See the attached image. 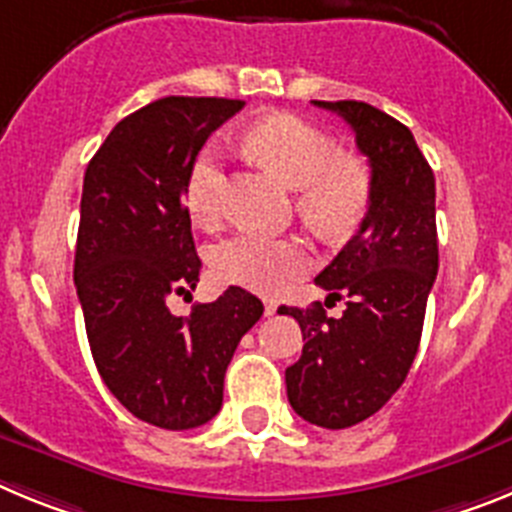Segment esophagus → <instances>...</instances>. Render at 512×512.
Instances as JSON below:
<instances>
[{"label":"esophagus","instance_id":"obj_1","mask_svg":"<svg viewBox=\"0 0 512 512\" xmlns=\"http://www.w3.org/2000/svg\"><path fill=\"white\" fill-rule=\"evenodd\" d=\"M277 302H274V300H266L264 302V312H266V315H269V318H271V315H274V312H277Z\"/></svg>","mask_w":512,"mask_h":512}]
</instances>
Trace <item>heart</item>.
Here are the masks:
<instances>
[{
    "instance_id": "1",
    "label": "heart",
    "mask_w": 512,
    "mask_h": 512,
    "mask_svg": "<svg viewBox=\"0 0 512 512\" xmlns=\"http://www.w3.org/2000/svg\"><path fill=\"white\" fill-rule=\"evenodd\" d=\"M241 146L253 161L297 189V210L325 238H343L361 223L372 176L359 158L338 156L336 143L320 128L295 115H271L241 135ZM225 169L217 146L202 148L189 166L184 205L197 225H215L223 215ZM215 277L223 284L274 295L302 277L312 264L307 246L297 238L235 233L210 253Z\"/></svg>"
}]
</instances>
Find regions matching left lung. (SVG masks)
<instances>
[{
  "mask_svg": "<svg viewBox=\"0 0 512 512\" xmlns=\"http://www.w3.org/2000/svg\"><path fill=\"white\" fill-rule=\"evenodd\" d=\"M356 133L372 166L369 210L359 230L315 284L341 318L320 302L307 310L282 305L302 328L300 361L284 372L289 405L320 428H348L387 405L408 377L423 333L425 302L438 274L436 179L413 133L372 104L315 102Z\"/></svg>",
  "mask_w": 512,
  "mask_h": 512,
  "instance_id": "1",
  "label": "left lung"
}]
</instances>
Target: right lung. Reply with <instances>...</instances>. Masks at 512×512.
Segmentation results:
<instances>
[{
    "label": "right lung",
    "instance_id": "obj_1",
    "mask_svg": "<svg viewBox=\"0 0 512 512\" xmlns=\"http://www.w3.org/2000/svg\"><path fill=\"white\" fill-rule=\"evenodd\" d=\"M241 99L164 97L112 128L81 189L74 284L89 348L107 390L156 428L187 431L223 405L225 369L256 320L259 297L241 287L171 315L202 261L184 205L189 166Z\"/></svg>",
    "mask_w": 512,
    "mask_h": 512
}]
</instances>
